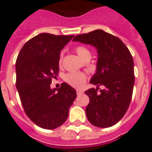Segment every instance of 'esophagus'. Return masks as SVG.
I'll return each instance as SVG.
<instances>
[{
	"instance_id": "34e87169",
	"label": "esophagus",
	"mask_w": 152,
	"mask_h": 152,
	"mask_svg": "<svg viewBox=\"0 0 152 152\" xmlns=\"http://www.w3.org/2000/svg\"><path fill=\"white\" fill-rule=\"evenodd\" d=\"M76 94H77V95H81V94H83V91L81 90H76Z\"/></svg>"
}]
</instances>
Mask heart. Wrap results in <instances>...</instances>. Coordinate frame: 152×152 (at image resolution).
Masks as SVG:
<instances>
[{
	"mask_svg": "<svg viewBox=\"0 0 152 152\" xmlns=\"http://www.w3.org/2000/svg\"><path fill=\"white\" fill-rule=\"evenodd\" d=\"M75 51L78 54L79 56L81 58L84 59L88 56H90V52L86 47L83 45H78L75 48ZM62 60V54L60 55L58 62L61 64ZM65 81L70 86H74V87H80L84 84L86 80V76L84 73L82 72H69L66 74L64 78Z\"/></svg>",
	"mask_w": 152,
	"mask_h": 152,
	"instance_id": "b5f03b06",
	"label": "heart"
}]
</instances>
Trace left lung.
Instances as JSON below:
<instances>
[{
    "instance_id": "obj_1",
    "label": "left lung",
    "mask_w": 152,
    "mask_h": 152,
    "mask_svg": "<svg viewBox=\"0 0 152 152\" xmlns=\"http://www.w3.org/2000/svg\"><path fill=\"white\" fill-rule=\"evenodd\" d=\"M73 41L91 45L98 52L96 72L90 82L97 87L85 92L90 98L88 121L96 127H111L124 116L131 103L134 84L132 56L119 38L101 29L76 35ZM100 86L105 88L100 90Z\"/></svg>"
}]
</instances>
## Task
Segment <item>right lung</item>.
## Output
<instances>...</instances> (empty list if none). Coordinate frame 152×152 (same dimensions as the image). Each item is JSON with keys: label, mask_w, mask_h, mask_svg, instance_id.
Listing matches in <instances>:
<instances>
[{"label": "right lung", "mask_w": 152, "mask_h": 152, "mask_svg": "<svg viewBox=\"0 0 152 152\" xmlns=\"http://www.w3.org/2000/svg\"><path fill=\"white\" fill-rule=\"evenodd\" d=\"M74 35L42 33L23 45L16 60V87L24 110L39 127L52 130L66 121L76 97L75 89L63 83L51 89L58 71L60 51Z\"/></svg>", "instance_id": "obj_1"}]
</instances>
